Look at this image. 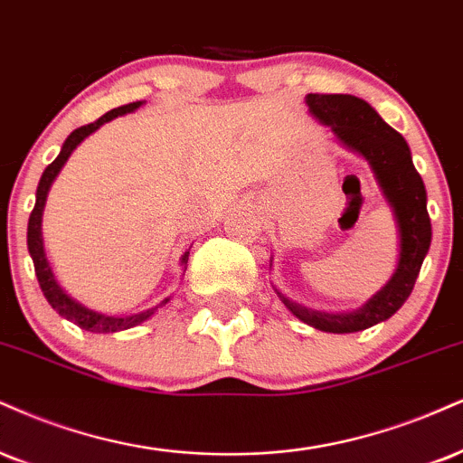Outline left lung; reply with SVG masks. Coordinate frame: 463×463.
<instances>
[{
	"mask_svg": "<svg viewBox=\"0 0 463 463\" xmlns=\"http://www.w3.org/2000/svg\"><path fill=\"white\" fill-rule=\"evenodd\" d=\"M306 105L315 118L330 127L343 146L369 161L397 222L399 263L386 287L352 313H321L293 302L278 288L276 293L299 321L317 330L332 334L360 332L391 319L414 288L422 260L431 246L425 183L411 164L410 146L403 136L386 125L366 101L352 94H308Z\"/></svg>",
	"mask_w": 463,
	"mask_h": 463,
	"instance_id": "8db88e82",
	"label": "left lung"
}]
</instances>
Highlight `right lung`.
Returning <instances> with one entry per match:
<instances>
[{
  "instance_id": "obj_1",
  "label": "right lung",
  "mask_w": 463,
  "mask_h": 463,
  "mask_svg": "<svg viewBox=\"0 0 463 463\" xmlns=\"http://www.w3.org/2000/svg\"><path fill=\"white\" fill-rule=\"evenodd\" d=\"M140 105H142V101H136V103L122 105V108L111 109V111H108V114H103L99 120L90 122V125L80 127V129H75L69 137H66V142L62 144V150H60L58 157H55L43 172L41 183H38V189H36V204H34V209H32L30 222H27V250H30L32 260H34V271L38 278V285H41L44 298H47V302L52 304V308L55 310V313L62 315L64 319L72 321L75 326H80L81 330H88V332L108 334V332L129 330V327H136V326H140L142 321L150 319V317H153L161 308V304L168 302V299H164V302L155 306V308H148V310H144V313H137V315H125V317H109V315L97 313V310L86 308L83 304L75 302V299H72L71 295L58 285V280H55V276L52 271V265H49V260H47V254H44V243H43V211H44V203H47L49 187H52L55 176L60 175V170H62L66 159L71 157L72 150L80 146V144L86 140L90 133L97 131L99 127H103L105 122L118 118V116L129 114V111H136ZM187 256H189V252L181 256V265L185 267V269H187Z\"/></svg>"
}]
</instances>
